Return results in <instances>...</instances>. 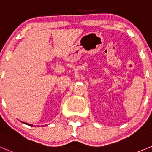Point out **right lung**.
Instances as JSON below:
<instances>
[{
	"instance_id": "right-lung-1",
	"label": "right lung",
	"mask_w": 152,
	"mask_h": 152,
	"mask_svg": "<svg viewBox=\"0 0 152 152\" xmlns=\"http://www.w3.org/2000/svg\"><path fill=\"white\" fill-rule=\"evenodd\" d=\"M25 124H27V123H25ZM31 125V126H33V125Z\"/></svg>"
}]
</instances>
